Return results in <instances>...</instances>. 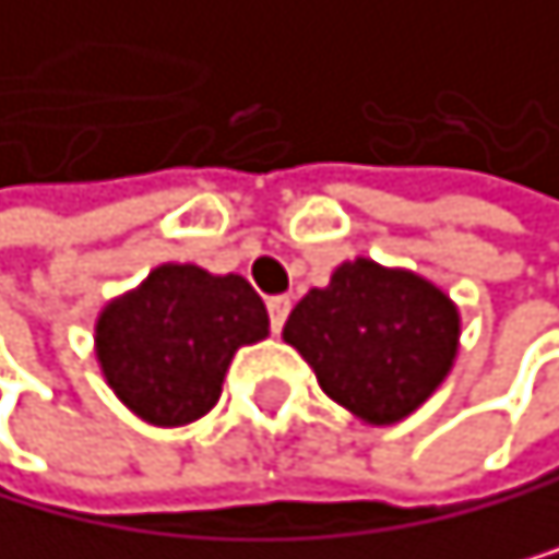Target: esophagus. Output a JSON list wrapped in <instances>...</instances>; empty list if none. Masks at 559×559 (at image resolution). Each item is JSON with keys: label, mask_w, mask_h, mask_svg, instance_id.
I'll use <instances>...</instances> for the list:
<instances>
[{"label": "esophagus", "mask_w": 559, "mask_h": 559, "mask_svg": "<svg viewBox=\"0 0 559 559\" xmlns=\"http://www.w3.org/2000/svg\"><path fill=\"white\" fill-rule=\"evenodd\" d=\"M288 309H292V299H288V296H271V299H267V313H271V331H274V334L285 328Z\"/></svg>", "instance_id": "34e87169"}]
</instances>
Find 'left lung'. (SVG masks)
<instances>
[{
	"label": "left lung",
	"mask_w": 559,
	"mask_h": 559,
	"mask_svg": "<svg viewBox=\"0 0 559 559\" xmlns=\"http://www.w3.org/2000/svg\"><path fill=\"white\" fill-rule=\"evenodd\" d=\"M285 342L313 366L323 394L383 426L416 412L448 377L457 309L416 274L356 260L292 309Z\"/></svg>",
	"instance_id": "8db88e82"
}]
</instances>
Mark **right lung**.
Returning a JSON list of instances; mask_svg holds the SVG:
<instances>
[{
    "label": "right lung",
    "mask_w": 559,
    "mask_h": 559,
    "mask_svg": "<svg viewBox=\"0 0 559 559\" xmlns=\"http://www.w3.org/2000/svg\"><path fill=\"white\" fill-rule=\"evenodd\" d=\"M267 337V309L239 274L165 263L97 320V359L126 405L154 426H186L217 405L239 345Z\"/></svg>",
    "instance_id": "right-lung-1"
}]
</instances>
